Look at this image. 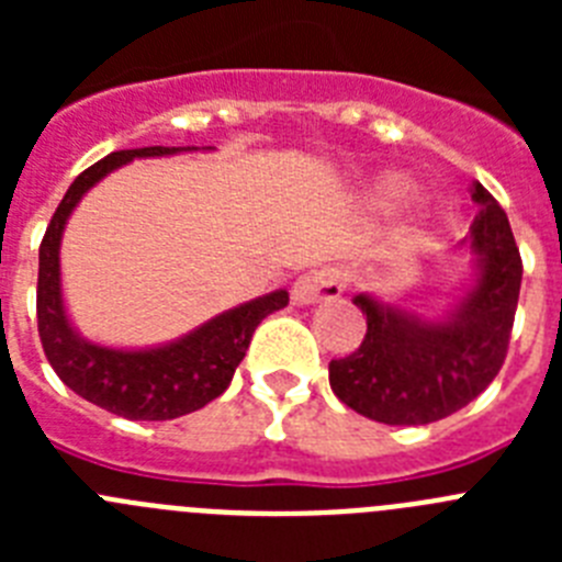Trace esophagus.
Wrapping results in <instances>:
<instances>
[{
    "label": "esophagus",
    "mask_w": 562,
    "mask_h": 562,
    "mask_svg": "<svg viewBox=\"0 0 562 562\" xmlns=\"http://www.w3.org/2000/svg\"><path fill=\"white\" fill-rule=\"evenodd\" d=\"M342 295V276L335 267H324V270H310L297 278L292 284V301L297 306H310L317 301H335Z\"/></svg>",
    "instance_id": "1"
}]
</instances>
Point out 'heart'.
<instances>
[{
    "label": "heart",
    "instance_id": "b5f03b06",
    "mask_svg": "<svg viewBox=\"0 0 562 562\" xmlns=\"http://www.w3.org/2000/svg\"><path fill=\"white\" fill-rule=\"evenodd\" d=\"M374 202L382 207V211H396V207L408 205L414 200V182H408L405 177H382L380 182L374 186Z\"/></svg>",
    "mask_w": 562,
    "mask_h": 562
}]
</instances>
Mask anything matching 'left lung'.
I'll return each instance as SVG.
<instances>
[{
    "mask_svg": "<svg viewBox=\"0 0 562 562\" xmlns=\"http://www.w3.org/2000/svg\"><path fill=\"white\" fill-rule=\"evenodd\" d=\"M479 216L459 250L473 278L445 315L428 317L360 292L366 315L360 349L329 362L342 405L385 425H428L473 402L504 366L520 295V252L504 207L473 182Z\"/></svg>",
    "mask_w": 562,
    "mask_h": 562,
    "instance_id": "8db88e82",
    "label": "left lung"
}]
</instances>
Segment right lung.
Instances as JSON below:
<instances>
[{
	"label": "right lung",
	"mask_w": 562,
	"mask_h": 562,
	"mask_svg": "<svg viewBox=\"0 0 562 562\" xmlns=\"http://www.w3.org/2000/svg\"><path fill=\"white\" fill-rule=\"evenodd\" d=\"M213 148V146H207ZM193 146L123 148L78 173L49 220L38 247V337L44 355L67 389L98 408L134 422L177 419L205 408L231 385L256 326L290 304V292L276 290L211 317L188 335L148 349H114L92 342L72 326L61 292V236L78 202L106 173L143 157H171Z\"/></svg>",
	"instance_id": "obj_1"
}]
</instances>
